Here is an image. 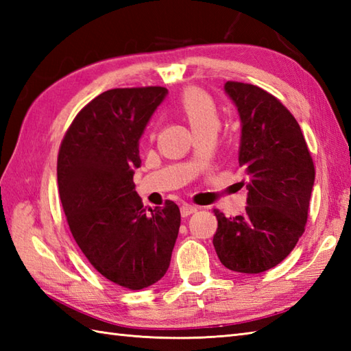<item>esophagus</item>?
I'll return each instance as SVG.
<instances>
[{
    "label": "esophagus",
    "mask_w": 351,
    "mask_h": 351,
    "mask_svg": "<svg viewBox=\"0 0 351 351\" xmlns=\"http://www.w3.org/2000/svg\"><path fill=\"white\" fill-rule=\"evenodd\" d=\"M197 211V208L196 206H193V205H182L181 206V214H182V217H187V215H190V214H193V213H196Z\"/></svg>",
    "instance_id": "1"
}]
</instances>
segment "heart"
Here are the masks:
<instances>
[{"label": "heart", "instance_id": "obj_1", "mask_svg": "<svg viewBox=\"0 0 351 351\" xmlns=\"http://www.w3.org/2000/svg\"><path fill=\"white\" fill-rule=\"evenodd\" d=\"M178 110L187 119L195 134L205 131L215 132L219 128L220 117L217 106L211 96L200 88H185L178 99Z\"/></svg>", "mask_w": 351, "mask_h": 351}]
</instances>
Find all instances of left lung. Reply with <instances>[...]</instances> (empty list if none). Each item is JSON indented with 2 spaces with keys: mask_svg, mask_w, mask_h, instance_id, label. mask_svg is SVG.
Segmentation results:
<instances>
[{
  "mask_svg": "<svg viewBox=\"0 0 351 351\" xmlns=\"http://www.w3.org/2000/svg\"><path fill=\"white\" fill-rule=\"evenodd\" d=\"M225 92L240 114L238 162L249 193L243 215L214 210L213 244L229 270L256 274L282 263L303 235L315 169L300 125L278 98L237 81H228Z\"/></svg>",
  "mask_w": 351,
  "mask_h": 351,
  "instance_id": "8db88e82",
  "label": "left lung"
}]
</instances>
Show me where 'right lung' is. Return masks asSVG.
I'll use <instances>...</instances> for the list:
<instances>
[{
  "instance_id": "right-lung-1",
  "label": "right lung",
  "mask_w": 351,
  "mask_h": 351,
  "mask_svg": "<svg viewBox=\"0 0 351 351\" xmlns=\"http://www.w3.org/2000/svg\"><path fill=\"white\" fill-rule=\"evenodd\" d=\"M167 88H111L73 119L57 160L73 240L104 278L128 289L158 282L170 265L181 213L167 200L146 213L132 182L138 141Z\"/></svg>"
}]
</instances>
